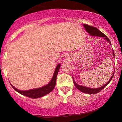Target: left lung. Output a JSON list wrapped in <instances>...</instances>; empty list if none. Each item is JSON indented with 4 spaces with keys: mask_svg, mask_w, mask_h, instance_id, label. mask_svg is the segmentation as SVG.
<instances>
[{
    "mask_svg": "<svg viewBox=\"0 0 122 122\" xmlns=\"http://www.w3.org/2000/svg\"><path fill=\"white\" fill-rule=\"evenodd\" d=\"M83 25H84V27L85 28V29H86V31H87V32L89 33L91 36L104 37V39H106L107 41H108V43H109V44L111 46V41H110V40L108 39V38L106 36V35H105L104 34H103V33L102 32V31H100L99 29H97V28L96 27H94V26L89 25H88V24H84ZM113 56H114V52H113ZM114 73H113L112 76L111 78H110V79L109 80V81H108V82H107V83H106V84L103 85L102 86H101V87L98 88H94H94H90L89 87H86V86H80V85H78V84H76V81H74V80L73 78V83H74L76 87L77 88L78 90H79L81 92L88 93V94H97V93L98 92H99L101 90H102L103 88H104V87H106V86H107L108 84H109L110 81H111V80L112 79L113 76H114Z\"/></svg>",
    "mask_w": 122,
    "mask_h": 122,
    "instance_id": "1",
    "label": "left lung"
}]
</instances>
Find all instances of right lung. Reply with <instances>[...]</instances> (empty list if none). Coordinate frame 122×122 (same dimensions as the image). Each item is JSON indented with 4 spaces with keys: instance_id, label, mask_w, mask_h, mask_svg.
Returning a JSON list of instances; mask_svg holds the SVG:
<instances>
[{
    "instance_id": "obj_1",
    "label": "right lung",
    "mask_w": 122,
    "mask_h": 122,
    "mask_svg": "<svg viewBox=\"0 0 122 122\" xmlns=\"http://www.w3.org/2000/svg\"><path fill=\"white\" fill-rule=\"evenodd\" d=\"M60 67H61V64H58V66H56V70H55L54 75H53V78L52 79H51V81H50L47 85H46V86H42V87L41 88H37V89H30L29 90V91H22L17 89L16 88H15L14 86H13L11 84L10 85L11 86L14 88V90H15L17 92L23 95V96H25L31 98H34H34L41 97L46 96V94L51 92L54 88L56 84V76H57Z\"/></svg>"
}]
</instances>
